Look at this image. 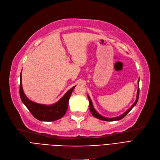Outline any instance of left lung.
<instances>
[{"instance_id": "left-lung-1", "label": "left lung", "mask_w": 160, "mask_h": 160, "mask_svg": "<svg viewBox=\"0 0 160 160\" xmlns=\"http://www.w3.org/2000/svg\"><path fill=\"white\" fill-rule=\"evenodd\" d=\"M138 92H137V97H136V100L135 102H134L132 106L128 109V110L124 112V113H122V115H121L120 116H118V117H113V118H107V117H104L103 116H102L101 115H100L96 110L94 108L93 106V103H92V101L91 100L89 97V96L88 95V99H89V110H90V112L91 113V114L93 115L95 117H96V118L98 119H100V120H102V121H119V120H121L122 119V118H124V117L127 115L131 110L135 106L138 101V99H139V80H138Z\"/></svg>"}]
</instances>
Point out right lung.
<instances>
[{"instance_id":"add662e5","label":"right lung","mask_w":160,"mask_h":160,"mask_svg":"<svg viewBox=\"0 0 160 160\" xmlns=\"http://www.w3.org/2000/svg\"><path fill=\"white\" fill-rule=\"evenodd\" d=\"M75 87L76 86L70 89L58 102L53 104L45 105L38 104L31 101L25 95L22 87L21 72L20 74L19 94L21 99L25 106L28 109L32 115L36 119L41 121L49 122L61 119L67 112L69 98Z\"/></svg>"}]
</instances>
